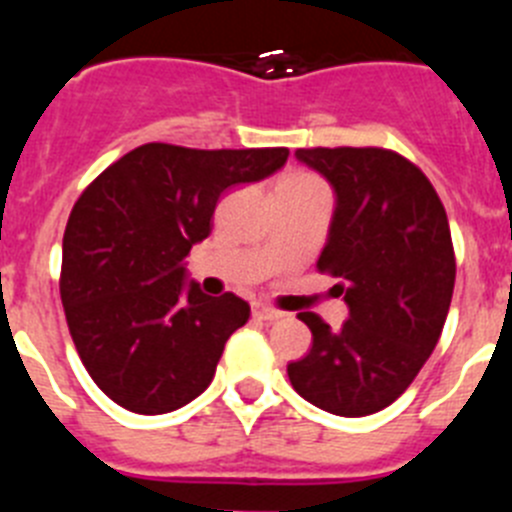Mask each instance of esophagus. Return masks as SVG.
<instances>
[{
  "instance_id": "esophagus-1",
  "label": "esophagus",
  "mask_w": 512,
  "mask_h": 512,
  "mask_svg": "<svg viewBox=\"0 0 512 512\" xmlns=\"http://www.w3.org/2000/svg\"><path fill=\"white\" fill-rule=\"evenodd\" d=\"M253 315L261 320H279L284 318V312L277 310V307L271 305H264V302H259V305H253Z\"/></svg>"
}]
</instances>
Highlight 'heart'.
Returning <instances> with one entry per match:
<instances>
[{
    "label": "heart",
    "instance_id": "obj_1",
    "mask_svg": "<svg viewBox=\"0 0 512 512\" xmlns=\"http://www.w3.org/2000/svg\"><path fill=\"white\" fill-rule=\"evenodd\" d=\"M320 179H315L312 174H305V171H289L287 176H282L279 182V189L282 192H307V189H320Z\"/></svg>",
    "mask_w": 512,
    "mask_h": 512
}]
</instances>
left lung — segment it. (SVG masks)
Segmentation results:
<instances>
[{
	"instance_id": "8db88e82",
	"label": "left lung",
	"mask_w": 512,
	"mask_h": 512,
	"mask_svg": "<svg viewBox=\"0 0 512 512\" xmlns=\"http://www.w3.org/2000/svg\"><path fill=\"white\" fill-rule=\"evenodd\" d=\"M336 189L320 274L348 305L341 330L300 312L312 348L287 366L297 395L343 418L384 410L433 354L454 295L449 217L428 176L390 148H297Z\"/></svg>"
}]
</instances>
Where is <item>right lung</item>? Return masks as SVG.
<instances>
[{
  "mask_svg": "<svg viewBox=\"0 0 512 512\" xmlns=\"http://www.w3.org/2000/svg\"><path fill=\"white\" fill-rule=\"evenodd\" d=\"M287 156L146 143L81 192L63 233L61 302L81 364L120 408L171 413L207 390L251 307L233 292L184 289L182 261L210 235L220 194Z\"/></svg>",
  "mask_w": 512,
  "mask_h": 512,
  "instance_id": "add662e5",
  "label": "right lung"
}]
</instances>
